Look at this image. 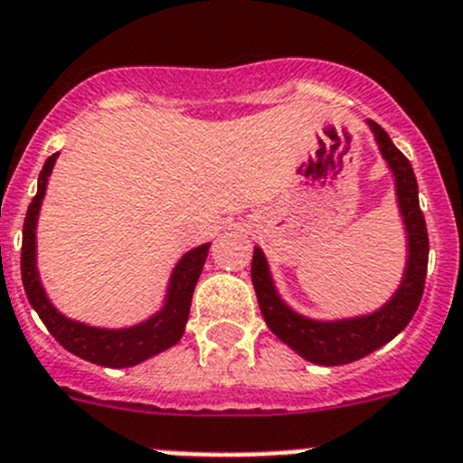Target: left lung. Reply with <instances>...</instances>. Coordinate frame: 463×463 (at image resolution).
<instances>
[{
    "mask_svg": "<svg viewBox=\"0 0 463 463\" xmlns=\"http://www.w3.org/2000/svg\"><path fill=\"white\" fill-rule=\"evenodd\" d=\"M374 137L379 142L381 154L388 160L390 169L395 174L397 199L400 211L404 215L406 234H409V261L402 287L397 294L374 315L358 317L346 321H312L291 312L275 294L270 282L269 266L260 248H254L252 257V284L260 300V309L269 328L289 345L296 354L317 364H346L354 360L370 355L379 346L388 345L390 339L400 335L413 319L427 278V257H430V236H427L425 215L420 211L418 181L409 158L392 144L383 128L370 121Z\"/></svg>",
    "mask_w": 463,
    "mask_h": 463,
    "instance_id": "left-lung-1",
    "label": "left lung"
}]
</instances>
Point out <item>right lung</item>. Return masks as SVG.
I'll return each instance as SVG.
<instances>
[{"instance_id": "add662e5", "label": "right lung", "mask_w": 463, "mask_h": 463, "mask_svg": "<svg viewBox=\"0 0 463 463\" xmlns=\"http://www.w3.org/2000/svg\"><path fill=\"white\" fill-rule=\"evenodd\" d=\"M57 156L59 154L50 156L41 174H38V190L33 194L32 203H29L27 218H24L23 254H20L24 294H27L32 307L36 309L41 321L45 324V328L50 330V335L57 339L63 349L93 364H103V367H117V370L118 367H133V364L169 349L181 339L190 315L194 284H197L206 254H209V243L190 250L184 260L176 264L172 282H169L167 303H165L158 315L151 317L144 324L133 326V328L105 330L66 319L48 300L36 270V220L38 211H41V202L45 197L48 176L52 172Z\"/></svg>"}]
</instances>
